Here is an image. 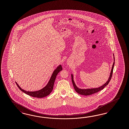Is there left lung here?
I'll use <instances>...</instances> for the list:
<instances>
[{
  "label": "left lung",
  "instance_id": "1",
  "mask_svg": "<svg viewBox=\"0 0 129 129\" xmlns=\"http://www.w3.org/2000/svg\"><path fill=\"white\" fill-rule=\"evenodd\" d=\"M113 66L112 67V69L111 70V72L110 74L109 77V78L108 79L107 81L104 84H103L102 86H100L99 87H98L96 88H84V89H82V88H78L77 86H76V84L74 82V77H73V75L71 74V79H72V84L73 86L74 87L75 90V91L78 93V94H82V95H91L92 94L96 93L98 92L101 91L102 90L103 88H104V87L107 86L108 83H109L111 79L112 76V74H113V67H114V55L113 54Z\"/></svg>",
  "mask_w": 129,
  "mask_h": 129
}]
</instances>
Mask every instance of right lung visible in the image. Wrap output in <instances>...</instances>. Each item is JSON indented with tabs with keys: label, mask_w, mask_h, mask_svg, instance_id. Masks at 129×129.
<instances>
[{
	"label": "right lung",
	"mask_w": 129,
	"mask_h": 129,
	"mask_svg": "<svg viewBox=\"0 0 129 129\" xmlns=\"http://www.w3.org/2000/svg\"><path fill=\"white\" fill-rule=\"evenodd\" d=\"M62 70V68L61 65H59L57 67L56 69H55L54 71L51 76V78L50 79L49 82H48L47 85L45 86L42 89L36 91H27L23 90L20 87L18 84L16 82V84L17 85L18 88L20 90H21L25 94L33 96L34 98H43L46 96L51 94L52 90H53L54 83L55 80L56 78V76L59 72Z\"/></svg>",
	"instance_id": "right-lung-1"
}]
</instances>
